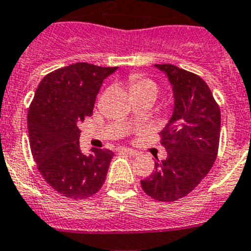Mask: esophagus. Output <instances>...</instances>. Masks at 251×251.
Instances as JSON below:
<instances>
[{
	"mask_svg": "<svg viewBox=\"0 0 251 251\" xmlns=\"http://www.w3.org/2000/svg\"><path fill=\"white\" fill-rule=\"evenodd\" d=\"M118 151H119V153L127 154V155H130V156L138 155V151H133V149H130V148H125V147H120V148L118 149Z\"/></svg>",
	"mask_w": 251,
	"mask_h": 251,
	"instance_id": "obj_1",
	"label": "esophagus"
}]
</instances>
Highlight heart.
Segmentation results:
<instances>
[{
  "label": "heart",
  "mask_w": 251,
  "mask_h": 251,
  "mask_svg": "<svg viewBox=\"0 0 251 251\" xmlns=\"http://www.w3.org/2000/svg\"><path fill=\"white\" fill-rule=\"evenodd\" d=\"M130 88L132 95H137V93H142L148 90L156 91V86L153 81L148 80L146 77H142L140 75H133L130 78Z\"/></svg>",
  "instance_id": "obj_1"
}]
</instances>
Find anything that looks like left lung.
<instances>
[{
	"label": "left lung",
	"instance_id": "left-lung-1",
	"mask_svg": "<svg viewBox=\"0 0 251 251\" xmlns=\"http://www.w3.org/2000/svg\"><path fill=\"white\" fill-rule=\"evenodd\" d=\"M173 86L174 111L160 132L168 158L141 186L159 201H175L209 174L219 151L221 113L209 86L198 75L173 64H154Z\"/></svg>",
	"mask_w": 251,
	"mask_h": 251
}]
</instances>
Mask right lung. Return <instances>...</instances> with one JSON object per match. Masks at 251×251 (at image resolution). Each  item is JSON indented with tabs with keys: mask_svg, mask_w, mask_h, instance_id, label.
Returning a JSON list of instances; mask_svg holds the SVG:
<instances>
[{
	"mask_svg": "<svg viewBox=\"0 0 251 251\" xmlns=\"http://www.w3.org/2000/svg\"><path fill=\"white\" fill-rule=\"evenodd\" d=\"M118 67L75 63L42 78L27 111L30 149L40 174L54 191L70 199L97 193L114 153L80 149L78 124L93 113L103 80Z\"/></svg>",
	"mask_w": 251,
	"mask_h": 251,
	"instance_id": "1",
	"label": "right lung"
}]
</instances>
